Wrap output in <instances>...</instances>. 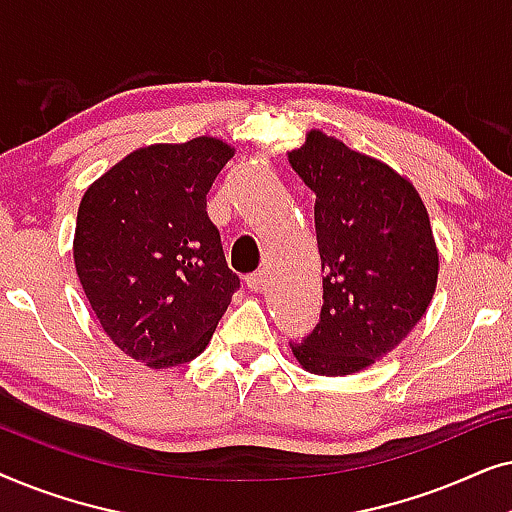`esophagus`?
Masks as SVG:
<instances>
[{"instance_id":"esophagus-1","label":"esophagus","mask_w":512,"mask_h":512,"mask_svg":"<svg viewBox=\"0 0 512 512\" xmlns=\"http://www.w3.org/2000/svg\"><path fill=\"white\" fill-rule=\"evenodd\" d=\"M244 282H247V286H249L251 291H263L265 289V282H268V272H265V270L251 272V275L244 277Z\"/></svg>"}]
</instances>
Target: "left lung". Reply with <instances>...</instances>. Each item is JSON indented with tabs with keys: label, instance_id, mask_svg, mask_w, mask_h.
I'll return each mask as SVG.
<instances>
[{
	"label": "left lung",
	"instance_id": "left-lung-1",
	"mask_svg": "<svg viewBox=\"0 0 512 512\" xmlns=\"http://www.w3.org/2000/svg\"><path fill=\"white\" fill-rule=\"evenodd\" d=\"M289 163L317 195L324 270L319 324L291 349L310 373H359L389 354L431 303L438 249L429 214L408 179L319 130Z\"/></svg>",
	"mask_w": 512,
	"mask_h": 512
}]
</instances>
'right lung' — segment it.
<instances>
[{"label":"right lung","mask_w":512,"mask_h":512,"mask_svg":"<svg viewBox=\"0 0 512 512\" xmlns=\"http://www.w3.org/2000/svg\"><path fill=\"white\" fill-rule=\"evenodd\" d=\"M233 156L195 137L132 151L79 205L74 263L111 342L151 368L202 354L240 289L228 268L207 193Z\"/></svg>","instance_id":"1"}]
</instances>
